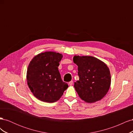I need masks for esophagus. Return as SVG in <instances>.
Listing matches in <instances>:
<instances>
[{
  "instance_id": "esophagus-1",
  "label": "esophagus",
  "mask_w": 133,
  "mask_h": 133,
  "mask_svg": "<svg viewBox=\"0 0 133 133\" xmlns=\"http://www.w3.org/2000/svg\"><path fill=\"white\" fill-rule=\"evenodd\" d=\"M73 81H72V80H71V81L69 82V85H73Z\"/></svg>"
}]
</instances>
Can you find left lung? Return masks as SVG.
I'll return each instance as SVG.
<instances>
[{"mask_svg": "<svg viewBox=\"0 0 133 133\" xmlns=\"http://www.w3.org/2000/svg\"><path fill=\"white\" fill-rule=\"evenodd\" d=\"M78 65L79 80L74 87L79 97L87 103L101 100L108 92L111 84L110 70L101 60L90 56H74Z\"/></svg>", "mask_w": 133, "mask_h": 133, "instance_id": "obj_1", "label": "left lung"}]
</instances>
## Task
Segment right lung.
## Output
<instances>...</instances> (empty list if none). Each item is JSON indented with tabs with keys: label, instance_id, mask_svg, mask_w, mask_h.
I'll return each mask as SVG.
<instances>
[{
	"label": "right lung",
	"instance_id": "obj_1",
	"mask_svg": "<svg viewBox=\"0 0 133 133\" xmlns=\"http://www.w3.org/2000/svg\"><path fill=\"white\" fill-rule=\"evenodd\" d=\"M63 55L46 51L35 56L28 66L27 83L36 98L43 102L54 103L58 100L68 87L58 70Z\"/></svg>",
	"mask_w": 133,
	"mask_h": 133
}]
</instances>
